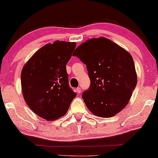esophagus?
<instances>
[{
  "label": "esophagus",
  "instance_id": "obj_1",
  "mask_svg": "<svg viewBox=\"0 0 158 158\" xmlns=\"http://www.w3.org/2000/svg\"><path fill=\"white\" fill-rule=\"evenodd\" d=\"M76 92L77 94H80L81 93V88H79V87H78V88L76 89Z\"/></svg>",
  "mask_w": 158,
  "mask_h": 158
}]
</instances>
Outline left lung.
<instances>
[{"label": "left lung", "instance_id": "left-lung-1", "mask_svg": "<svg viewBox=\"0 0 158 158\" xmlns=\"http://www.w3.org/2000/svg\"><path fill=\"white\" fill-rule=\"evenodd\" d=\"M86 66L90 87L82 94L89 110L96 116L110 118L123 110L137 84V74L131 54L102 37L88 40L75 49Z\"/></svg>", "mask_w": 158, "mask_h": 158}]
</instances>
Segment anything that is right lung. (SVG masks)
<instances>
[{"label": "right lung", "instance_id": "1", "mask_svg": "<svg viewBox=\"0 0 158 158\" xmlns=\"http://www.w3.org/2000/svg\"><path fill=\"white\" fill-rule=\"evenodd\" d=\"M75 42L55 41L38 49L21 72L23 95L30 109L48 121L64 116L77 94L70 88L67 65Z\"/></svg>", "mask_w": 158, "mask_h": 158}]
</instances>
